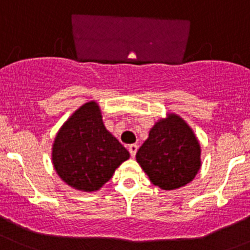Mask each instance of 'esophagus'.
Listing matches in <instances>:
<instances>
[{"label": "esophagus", "mask_w": 250, "mask_h": 250, "mask_svg": "<svg viewBox=\"0 0 250 250\" xmlns=\"http://www.w3.org/2000/svg\"><path fill=\"white\" fill-rule=\"evenodd\" d=\"M128 150H129L130 156H132V157H135V155H137V151H138V145L137 144H132V145H129Z\"/></svg>", "instance_id": "34e87169"}]
</instances>
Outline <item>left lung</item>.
<instances>
[{
	"instance_id": "1",
	"label": "left lung",
	"mask_w": 250,
	"mask_h": 250,
	"mask_svg": "<svg viewBox=\"0 0 250 250\" xmlns=\"http://www.w3.org/2000/svg\"><path fill=\"white\" fill-rule=\"evenodd\" d=\"M201 147L188 123L170 113L150 130L137 152V161L151 183L175 190L193 180L201 167Z\"/></svg>"
}]
</instances>
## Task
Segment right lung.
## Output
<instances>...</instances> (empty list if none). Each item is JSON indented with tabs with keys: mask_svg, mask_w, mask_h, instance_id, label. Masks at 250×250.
I'll return each instance as SVG.
<instances>
[{
	"mask_svg": "<svg viewBox=\"0 0 250 250\" xmlns=\"http://www.w3.org/2000/svg\"><path fill=\"white\" fill-rule=\"evenodd\" d=\"M129 152L105 128L95 102L85 103L59 130L52 160L58 175L71 188L97 191L110 180Z\"/></svg>",
	"mask_w": 250,
	"mask_h": 250,
	"instance_id": "right-lung-1",
	"label": "right lung"
}]
</instances>
